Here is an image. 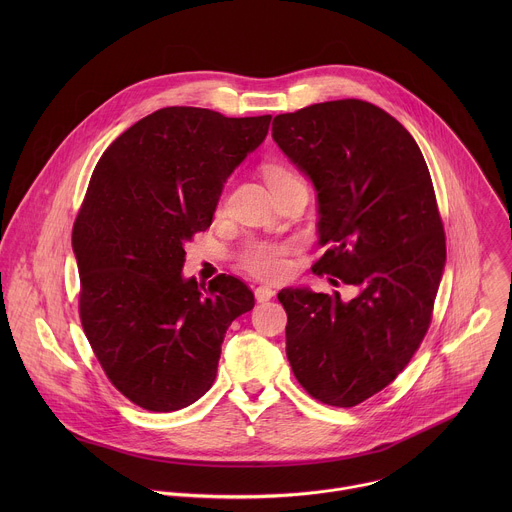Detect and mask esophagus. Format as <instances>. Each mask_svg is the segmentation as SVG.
I'll return each mask as SVG.
<instances>
[{"label":"esophagus","instance_id":"1","mask_svg":"<svg viewBox=\"0 0 512 512\" xmlns=\"http://www.w3.org/2000/svg\"><path fill=\"white\" fill-rule=\"evenodd\" d=\"M275 296V291L269 287V285H259V287H255V300L257 302H269L271 298Z\"/></svg>","mask_w":512,"mask_h":512}]
</instances>
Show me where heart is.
<instances>
[{
  "label": "heart",
  "mask_w": 512,
  "mask_h": 512,
  "mask_svg": "<svg viewBox=\"0 0 512 512\" xmlns=\"http://www.w3.org/2000/svg\"><path fill=\"white\" fill-rule=\"evenodd\" d=\"M267 184L300 180V176L285 166H267L265 168ZM289 253V245L285 243H269V241H251L245 245L241 253V263L253 275L263 279H277L287 269L285 255Z\"/></svg>",
  "instance_id": "b5f03b06"
}]
</instances>
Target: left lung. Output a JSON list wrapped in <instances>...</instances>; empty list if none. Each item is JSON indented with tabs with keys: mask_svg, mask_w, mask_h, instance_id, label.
Here are the masks:
<instances>
[{
	"mask_svg": "<svg viewBox=\"0 0 512 512\" xmlns=\"http://www.w3.org/2000/svg\"><path fill=\"white\" fill-rule=\"evenodd\" d=\"M271 131L318 192L330 249L312 269L360 289L350 302L281 289L287 360L314 399L354 407L397 379L429 328L446 267L431 176L411 133L367 101L283 113Z\"/></svg>",
	"mask_w": 512,
	"mask_h": 512,
	"instance_id": "8db88e82",
	"label": "left lung"
}]
</instances>
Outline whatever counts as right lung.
<instances>
[{
  "label": "right lung",
  "mask_w": 512,
  "mask_h": 512,
  "mask_svg": "<svg viewBox=\"0 0 512 512\" xmlns=\"http://www.w3.org/2000/svg\"><path fill=\"white\" fill-rule=\"evenodd\" d=\"M271 115L166 107L123 131L95 166L72 227L79 312L107 379L158 413L198 401L221 344L253 291L221 273L184 277V245L212 223L235 168L263 143Z\"/></svg>",
  "instance_id": "1"
}]
</instances>
